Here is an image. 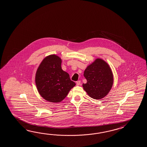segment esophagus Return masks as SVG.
Returning a JSON list of instances; mask_svg holds the SVG:
<instances>
[{
  "mask_svg": "<svg viewBox=\"0 0 147 147\" xmlns=\"http://www.w3.org/2000/svg\"><path fill=\"white\" fill-rule=\"evenodd\" d=\"M80 84H81V82L80 80L76 82V85L77 86L80 85Z\"/></svg>",
  "mask_w": 147,
  "mask_h": 147,
  "instance_id": "esophagus-1",
  "label": "esophagus"
}]
</instances>
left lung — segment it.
<instances>
[{"label":"left lung","instance_id":"8db88e82","mask_svg":"<svg viewBox=\"0 0 147 147\" xmlns=\"http://www.w3.org/2000/svg\"><path fill=\"white\" fill-rule=\"evenodd\" d=\"M87 80L83 84L84 89L90 97L95 99L104 98L109 92L113 84L112 71L106 62L96 59L84 71Z\"/></svg>","mask_w":147,"mask_h":147}]
</instances>
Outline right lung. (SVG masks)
<instances>
[{"instance_id":"right-lung-1","label":"right lung","mask_w":147,"mask_h":147,"mask_svg":"<svg viewBox=\"0 0 147 147\" xmlns=\"http://www.w3.org/2000/svg\"><path fill=\"white\" fill-rule=\"evenodd\" d=\"M61 59L55 55L45 57L39 65L35 75L38 92L46 100L59 102L76 85L69 75L61 68Z\"/></svg>"}]
</instances>
